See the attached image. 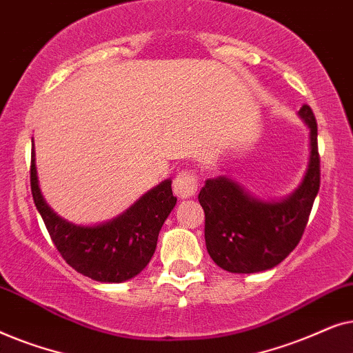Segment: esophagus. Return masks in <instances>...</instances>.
Here are the masks:
<instances>
[{
	"mask_svg": "<svg viewBox=\"0 0 353 353\" xmlns=\"http://www.w3.org/2000/svg\"><path fill=\"white\" fill-rule=\"evenodd\" d=\"M197 186H199V183H197L196 173L190 170L180 172L175 176V180H173V192L178 197H181V199H188V197L194 196Z\"/></svg>",
	"mask_w": 353,
	"mask_h": 353,
	"instance_id": "obj_1",
	"label": "esophagus"
}]
</instances>
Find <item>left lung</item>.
<instances>
[{
    "label": "left lung",
    "mask_w": 353,
    "mask_h": 353,
    "mask_svg": "<svg viewBox=\"0 0 353 353\" xmlns=\"http://www.w3.org/2000/svg\"><path fill=\"white\" fill-rule=\"evenodd\" d=\"M299 115L310 128V159L301 186L281 201H262L238 181L210 178L199 192L205 214V245L212 260L230 273L265 272L296 249L320 190L318 128L310 105Z\"/></svg>",
    "instance_id": "obj_1"
}]
</instances>
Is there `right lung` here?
I'll use <instances>...</instances> for the list:
<instances>
[{
    "label": "right lung",
    "instance_id": "add662e5",
    "mask_svg": "<svg viewBox=\"0 0 353 353\" xmlns=\"http://www.w3.org/2000/svg\"><path fill=\"white\" fill-rule=\"evenodd\" d=\"M30 186L33 202L62 257L77 272L99 283L127 281L146 268L156 250L159 231L176 204L172 180H165L114 220L93 226L75 225L46 204L38 185L35 151Z\"/></svg>",
    "mask_w": 353,
    "mask_h": 353
}]
</instances>
